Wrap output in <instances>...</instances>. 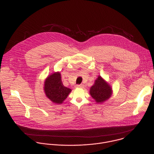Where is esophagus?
Masks as SVG:
<instances>
[{"instance_id":"34e87169","label":"esophagus","mask_w":154,"mask_h":154,"mask_svg":"<svg viewBox=\"0 0 154 154\" xmlns=\"http://www.w3.org/2000/svg\"><path fill=\"white\" fill-rule=\"evenodd\" d=\"M83 85H82V84H80V85H76V87L77 88H83Z\"/></svg>"}]
</instances>
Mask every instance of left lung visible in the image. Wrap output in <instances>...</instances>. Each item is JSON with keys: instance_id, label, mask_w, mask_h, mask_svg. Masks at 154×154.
Wrapping results in <instances>:
<instances>
[{"instance_id": "8db88e82", "label": "left lung", "mask_w": 154, "mask_h": 154, "mask_svg": "<svg viewBox=\"0 0 154 154\" xmlns=\"http://www.w3.org/2000/svg\"><path fill=\"white\" fill-rule=\"evenodd\" d=\"M90 94L97 103H102L111 97L112 88L101 76L99 75L94 84L91 87Z\"/></svg>"}]
</instances>
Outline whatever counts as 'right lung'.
Returning <instances> with one entry per match:
<instances>
[{
	"instance_id": "right-lung-1",
	"label": "right lung",
	"mask_w": 154,
	"mask_h": 154,
	"mask_svg": "<svg viewBox=\"0 0 154 154\" xmlns=\"http://www.w3.org/2000/svg\"><path fill=\"white\" fill-rule=\"evenodd\" d=\"M44 90L46 97L57 104L62 103L71 91L70 88L63 85L59 72L52 73L48 77L45 82Z\"/></svg>"
}]
</instances>
